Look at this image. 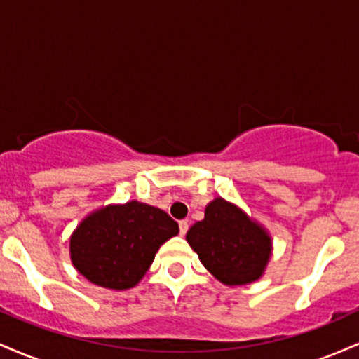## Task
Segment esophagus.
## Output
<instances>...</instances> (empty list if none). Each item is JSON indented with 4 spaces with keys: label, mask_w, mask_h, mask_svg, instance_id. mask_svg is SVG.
Listing matches in <instances>:
<instances>
[{
    "label": "esophagus",
    "mask_w": 359,
    "mask_h": 359,
    "mask_svg": "<svg viewBox=\"0 0 359 359\" xmlns=\"http://www.w3.org/2000/svg\"><path fill=\"white\" fill-rule=\"evenodd\" d=\"M187 229H189V222L185 221V219L179 221V231H180V236H185V233H187Z\"/></svg>",
    "instance_id": "obj_1"
}]
</instances>
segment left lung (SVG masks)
<instances>
[{
  "mask_svg": "<svg viewBox=\"0 0 359 359\" xmlns=\"http://www.w3.org/2000/svg\"><path fill=\"white\" fill-rule=\"evenodd\" d=\"M201 263L224 285H246L263 275L271 255V238L238 205L216 197L204 219L185 236Z\"/></svg>",
  "mask_w": 359,
  "mask_h": 359,
  "instance_id": "8db88e82",
  "label": "left lung"
}]
</instances>
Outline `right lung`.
Wrapping results in <instances>:
<instances>
[{
  "label": "right lung",
  "mask_w": 359,
  "mask_h": 359,
  "mask_svg": "<svg viewBox=\"0 0 359 359\" xmlns=\"http://www.w3.org/2000/svg\"><path fill=\"white\" fill-rule=\"evenodd\" d=\"M177 233L179 224L154 205L138 201L106 205L72 233V265L94 285L126 290L143 278L160 246Z\"/></svg>",
  "instance_id": "right-lung-1"
}]
</instances>
